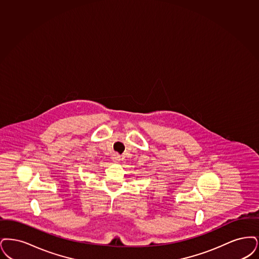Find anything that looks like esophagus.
<instances>
[{"instance_id": "34e87169", "label": "esophagus", "mask_w": 259, "mask_h": 259, "mask_svg": "<svg viewBox=\"0 0 259 259\" xmlns=\"http://www.w3.org/2000/svg\"><path fill=\"white\" fill-rule=\"evenodd\" d=\"M112 159L114 162H118L121 158H120V156H119L118 154H114V155H113Z\"/></svg>"}]
</instances>
